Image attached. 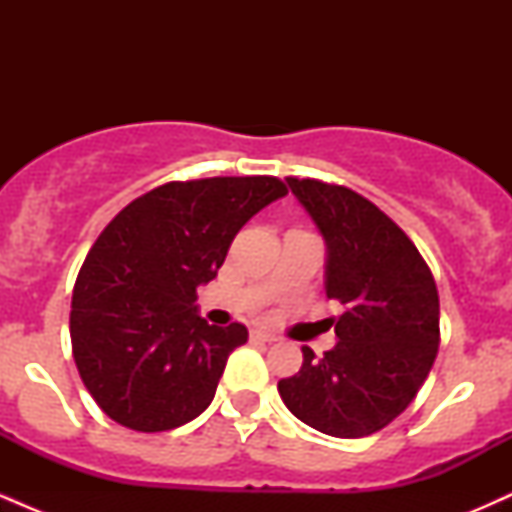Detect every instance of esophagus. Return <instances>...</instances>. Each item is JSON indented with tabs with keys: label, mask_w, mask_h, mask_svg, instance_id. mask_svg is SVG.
Masks as SVG:
<instances>
[{
	"label": "esophagus",
	"mask_w": 512,
	"mask_h": 512,
	"mask_svg": "<svg viewBox=\"0 0 512 512\" xmlns=\"http://www.w3.org/2000/svg\"><path fill=\"white\" fill-rule=\"evenodd\" d=\"M250 337L255 339V342H264V344H272V342H276L274 334H269V332H260V330L250 332Z\"/></svg>",
	"instance_id": "esophagus-1"
}]
</instances>
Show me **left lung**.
I'll list each match as a JSON object with an SVG mask.
<instances>
[{
	"instance_id": "obj_1",
	"label": "left lung",
	"mask_w": 512,
	"mask_h": 512,
	"mask_svg": "<svg viewBox=\"0 0 512 512\" xmlns=\"http://www.w3.org/2000/svg\"><path fill=\"white\" fill-rule=\"evenodd\" d=\"M327 243V298L339 337L279 380L293 416L334 438H363L395 421L431 373L440 344L436 279L385 211L344 185L286 178Z\"/></svg>"
}]
</instances>
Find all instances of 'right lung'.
<instances>
[{
    "instance_id": "add662e5",
    "label": "right lung",
    "mask_w": 512,
    "mask_h": 512,
    "mask_svg": "<svg viewBox=\"0 0 512 512\" xmlns=\"http://www.w3.org/2000/svg\"><path fill=\"white\" fill-rule=\"evenodd\" d=\"M286 192L274 175L173 180L103 228L76 276L69 334L81 380L110 419L158 433L209 407L248 330L202 320L197 286L214 279L240 228Z\"/></svg>"
}]
</instances>
